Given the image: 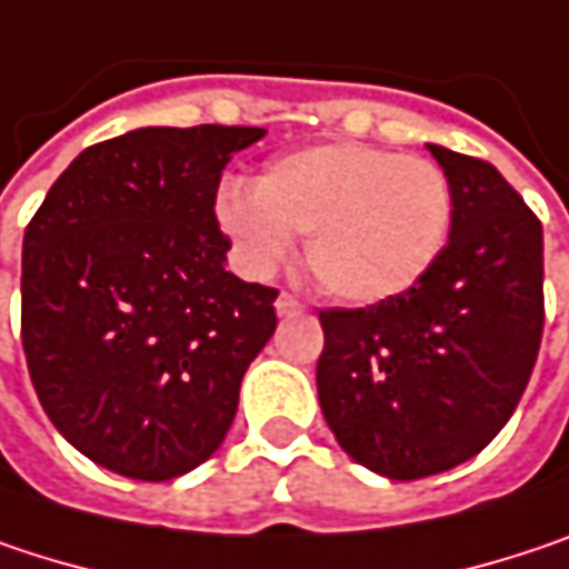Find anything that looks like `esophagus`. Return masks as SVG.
<instances>
[{"label":"esophagus","instance_id":"34e87169","mask_svg":"<svg viewBox=\"0 0 569 569\" xmlns=\"http://www.w3.org/2000/svg\"><path fill=\"white\" fill-rule=\"evenodd\" d=\"M277 312H280V316H299V312H302V302H299L292 292H286L283 289V292L277 296Z\"/></svg>","mask_w":569,"mask_h":569}]
</instances>
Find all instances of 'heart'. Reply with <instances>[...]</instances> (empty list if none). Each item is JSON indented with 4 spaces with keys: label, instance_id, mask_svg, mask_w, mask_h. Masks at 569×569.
Instances as JSON below:
<instances>
[{
    "label": "heart",
    "instance_id": "heart-1",
    "mask_svg": "<svg viewBox=\"0 0 569 569\" xmlns=\"http://www.w3.org/2000/svg\"><path fill=\"white\" fill-rule=\"evenodd\" d=\"M214 218L250 270L283 263L299 233L326 296L375 306L433 270L452 224V188L430 159L326 142L277 159L253 188L221 184Z\"/></svg>",
    "mask_w": 569,
    "mask_h": 569
}]
</instances>
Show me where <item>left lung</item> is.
<instances>
[{
    "instance_id": "left-lung-1",
    "label": "left lung",
    "mask_w": 569,
    "mask_h": 569,
    "mask_svg": "<svg viewBox=\"0 0 569 569\" xmlns=\"http://www.w3.org/2000/svg\"><path fill=\"white\" fill-rule=\"evenodd\" d=\"M452 188L433 270L388 302L319 309V403L338 446L397 482L482 452L515 413L543 336V231L501 172L430 146Z\"/></svg>"
}]
</instances>
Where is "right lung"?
<instances>
[{"mask_svg": "<svg viewBox=\"0 0 569 569\" xmlns=\"http://www.w3.org/2000/svg\"><path fill=\"white\" fill-rule=\"evenodd\" d=\"M263 132L146 127L87 146L28 221V375L58 433L110 472L176 479L231 430L280 292L228 273L214 198Z\"/></svg>", "mask_w": 569, "mask_h": 569, "instance_id": "1", "label": "right lung"}]
</instances>
